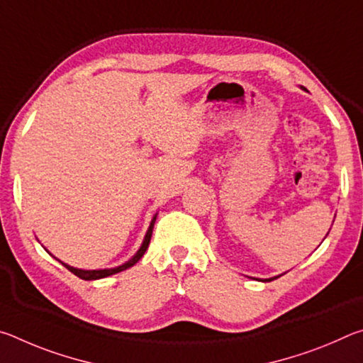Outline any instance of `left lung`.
<instances>
[{
	"mask_svg": "<svg viewBox=\"0 0 363 363\" xmlns=\"http://www.w3.org/2000/svg\"><path fill=\"white\" fill-rule=\"evenodd\" d=\"M301 88H303V86H301ZM304 89V88H303ZM328 235V233H327ZM280 275H275V277H270V279H256V280H261V281H270V280H274V279H279Z\"/></svg>",
	"mask_w": 363,
	"mask_h": 363,
	"instance_id": "1",
	"label": "left lung"
}]
</instances>
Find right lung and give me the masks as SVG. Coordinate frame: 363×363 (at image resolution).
<instances>
[{
	"instance_id": "right-lung-1",
	"label": "right lung",
	"mask_w": 363,
	"mask_h": 363,
	"mask_svg": "<svg viewBox=\"0 0 363 363\" xmlns=\"http://www.w3.org/2000/svg\"><path fill=\"white\" fill-rule=\"evenodd\" d=\"M157 214H158V213H157ZM157 214L152 218L149 229H147V232H145V237H144V240H143V245H140L139 250L136 251V255H134V256L131 257V259H128L126 262L120 264V266H116V267H107V269H78V267L69 266V264H65V262H62V261H60V262H62V266H65L67 269H69L72 274H75L77 277L83 279V280H99V279H106V277H110V275L121 272V270L130 269L131 266H134V264H136V262L140 259V257L144 256L147 248H149L150 237H152V230H153V225H155V220H157ZM43 248H45V247H43ZM45 250H46V248H45ZM46 251H48V250H46ZM48 253H49V251H48ZM49 255H51V253H49ZM51 256H52V255H51ZM52 257H56V256H52ZM56 259H57V257H56ZM57 261H59V259H57Z\"/></svg>"
}]
</instances>
